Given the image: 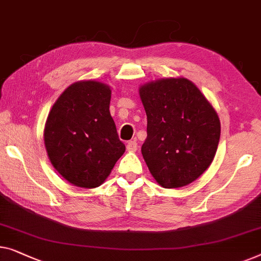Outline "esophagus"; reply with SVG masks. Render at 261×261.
<instances>
[{
	"mask_svg": "<svg viewBox=\"0 0 261 261\" xmlns=\"http://www.w3.org/2000/svg\"><path fill=\"white\" fill-rule=\"evenodd\" d=\"M127 149L129 150V152H135V150H138L137 140H130V141H128L127 142Z\"/></svg>",
	"mask_w": 261,
	"mask_h": 261,
	"instance_id": "esophagus-1",
	"label": "esophagus"
}]
</instances>
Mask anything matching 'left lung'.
<instances>
[{"label": "left lung", "mask_w": 261, "mask_h": 261, "mask_svg": "<svg viewBox=\"0 0 261 261\" xmlns=\"http://www.w3.org/2000/svg\"><path fill=\"white\" fill-rule=\"evenodd\" d=\"M147 114L141 147L149 172L165 188L186 186L212 164L220 139V120L202 93L187 79L143 85Z\"/></svg>", "instance_id": "left-lung-1"}]
</instances>
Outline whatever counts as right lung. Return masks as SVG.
<instances>
[{"instance_id": "obj_1", "label": "right lung", "mask_w": 261, "mask_h": 261, "mask_svg": "<svg viewBox=\"0 0 261 261\" xmlns=\"http://www.w3.org/2000/svg\"><path fill=\"white\" fill-rule=\"evenodd\" d=\"M111 88L80 81L63 92L49 113L44 145L54 168L77 187L100 186L126 146L109 112Z\"/></svg>"}]
</instances>
